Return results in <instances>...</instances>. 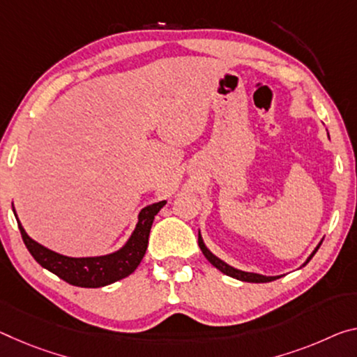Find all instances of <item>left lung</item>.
I'll return each mask as SVG.
<instances>
[{
  "instance_id": "8db88e82",
  "label": "left lung",
  "mask_w": 357,
  "mask_h": 357,
  "mask_svg": "<svg viewBox=\"0 0 357 357\" xmlns=\"http://www.w3.org/2000/svg\"><path fill=\"white\" fill-rule=\"evenodd\" d=\"M321 243H322V241H321ZM321 243H319L318 246L314 248V251L311 252V256L307 259V262H305L303 265H307V264L310 262L311 257H313L314 254H316V251L319 250ZM199 246H200V250H202V252H203V256H205V257L209 260V262H211V264L214 265V267L222 271L224 275L231 276V278H235V280L246 281V282H270V281L280 278V276H265V275H259V273H250V271H243V270H238V268H234V267H231V265L225 264L224 260H220L219 257L214 256V254H213L211 251H209L208 248L205 246V243H203V238H202L200 231H199Z\"/></svg>"
}]
</instances>
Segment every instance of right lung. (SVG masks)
<instances>
[{
    "label": "right lung",
    "mask_w": 357,
    "mask_h": 357,
    "mask_svg": "<svg viewBox=\"0 0 357 357\" xmlns=\"http://www.w3.org/2000/svg\"><path fill=\"white\" fill-rule=\"evenodd\" d=\"M165 200H162L141 209L137 227H135L133 234L130 235L126 245L116 252L97 257H68L63 254L47 250L46 246L39 245L38 241L28 236L25 229L22 227L19 218H17L14 208L13 211L15 214L26 250L30 251L31 256L35 257L43 268L52 271L54 275L73 286L103 287L126 278V276L137 270L144 257L146 250H148L149 231L155 214L165 206Z\"/></svg>",
    "instance_id": "right-lung-1"
}]
</instances>
